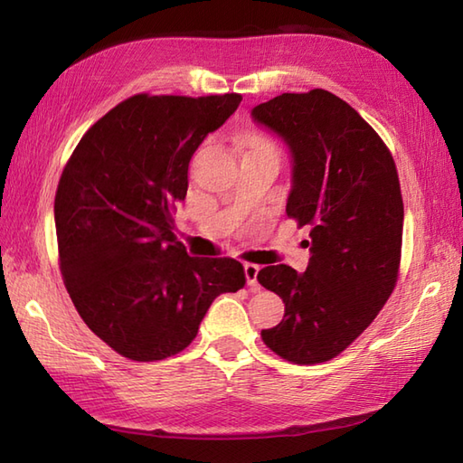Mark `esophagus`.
Masks as SVG:
<instances>
[{"label": "esophagus", "instance_id": "34e87169", "mask_svg": "<svg viewBox=\"0 0 463 463\" xmlns=\"http://www.w3.org/2000/svg\"><path fill=\"white\" fill-rule=\"evenodd\" d=\"M259 272H260V267L259 264H252V262H247L244 264V274H247V282L252 292H259L260 290V284H259Z\"/></svg>", "mask_w": 463, "mask_h": 463}]
</instances>
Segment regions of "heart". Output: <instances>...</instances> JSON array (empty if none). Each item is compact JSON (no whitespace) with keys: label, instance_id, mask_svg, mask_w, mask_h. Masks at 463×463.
<instances>
[{"label":"heart","instance_id":"b5f03b06","mask_svg":"<svg viewBox=\"0 0 463 463\" xmlns=\"http://www.w3.org/2000/svg\"><path fill=\"white\" fill-rule=\"evenodd\" d=\"M257 143H269V141H264V139H257V141H254V145H257ZM270 145V143H269Z\"/></svg>","mask_w":463,"mask_h":463}]
</instances>
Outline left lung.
Returning <instances> with one entry per match:
<instances>
[{"instance_id": "obj_1", "label": "left lung", "mask_w": 463, "mask_h": 463, "mask_svg": "<svg viewBox=\"0 0 463 463\" xmlns=\"http://www.w3.org/2000/svg\"><path fill=\"white\" fill-rule=\"evenodd\" d=\"M252 117L290 146L287 214L310 226L312 252L304 274L288 264L259 272L284 302L282 322L260 336L292 364L328 362L370 326L398 282L404 203L394 156L346 101L324 90L282 93Z\"/></svg>"}]
</instances>
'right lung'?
Instances as JSON below:
<instances>
[{
	"label": "right lung",
	"mask_w": 463,
	"mask_h": 463,
	"mask_svg": "<svg viewBox=\"0 0 463 463\" xmlns=\"http://www.w3.org/2000/svg\"><path fill=\"white\" fill-rule=\"evenodd\" d=\"M242 95L137 93L90 127L55 193L59 270L83 322L135 362L194 340L213 300L244 284L239 260L196 259L173 234L189 163Z\"/></svg>",
	"instance_id": "add662e5"
}]
</instances>
